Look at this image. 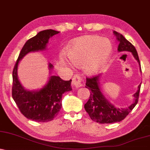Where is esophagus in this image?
Instances as JSON below:
<instances>
[{
  "label": "esophagus",
  "mask_w": 150,
  "mask_h": 150,
  "mask_svg": "<svg viewBox=\"0 0 150 150\" xmlns=\"http://www.w3.org/2000/svg\"><path fill=\"white\" fill-rule=\"evenodd\" d=\"M72 84L74 85L75 88H80V87L83 86L84 81L81 76H79L78 75H75L74 76L73 79H72Z\"/></svg>",
  "instance_id": "34e87169"
}]
</instances>
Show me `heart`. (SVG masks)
Masks as SVG:
<instances>
[{
  "instance_id": "obj_1",
  "label": "heart",
  "mask_w": 150,
  "mask_h": 150,
  "mask_svg": "<svg viewBox=\"0 0 150 150\" xmlns=\"http://www.w3.org/2000/svg\"><path fill=\"white\" fill-rule=\"evenodd\" d=\"M112 44L108 39L88 35L71 42L65 54L74 65L83 66L88 74H95L104 67L112 53Z\"/></svg>"
}]
</instances>
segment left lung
Listing matches in <instances>:
<instances>
[{
    "label": "left lung",
    "mask_w": 150,
    "mask_h": 150,
    "mask_svg": "<svg viewBox=\"0 0 150 150\" xmlns=\"http://www.w3.org/2000/svg\"><path fill=\"white\" fill-rule=\"evenodd\" d=\"M113 33L117 38V41L119 42L117 48L118 51H129L132 53L140 67L138 53L134 46L126 40V38L122 34L116 31H113ZM140 70L141 71V67H140ZM99 77L100 75L86 79V88L90 90L89 99L84 105L86 112L92 120L98 123L110 124L122 121L128 115L129 112L137 104L141 83L138 86L137 92L134 95V100L132 104L127 108H120L109 102L103 95L99 87Z\"/></svg>",
    "instance_id": "obj_1"
}]
</instances>
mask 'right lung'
Listing matches in <instances>:
<instances>
[{"label":"right lung","instance_id":"1","mask_svg":"<svg viewBox=\"0 0 150 150\" xmlns=\"http://www.w3.org/2000/svg\"><path fill=\"white\" fill-rule=\"evenodd\" d=\"M58 33V31L51 29L42 30L28 40L22 48L13 69V99L25 117L36 122H46L56 117L62 107V94L72 90L71 80L63 81L59 76H51L47 83L40 90H27L18 81V62L27 53L45 50L49 38ZM49 67L52 69L53 64L49 63Z\"/></svg>","mask_w":150,"mask_h":150}]
</instances>
